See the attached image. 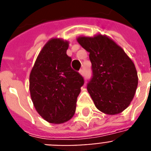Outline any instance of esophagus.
<instances>
[{"label":"esophagus","mask_w":151,"mask_h":151,"mask_svg":"<svg viewBox=\"0 0 151 151\" xmlns=\"http://www.w3.org/2000/svg\"><path fill=\"white\" fill-rule=\"evenodd\" d=\"M79 73H80V75H82V76H83V75L84 74V70L83 69L80 70V71H79Z\"/></svg>","instance_id":"esophagus-1"}]
</instances>
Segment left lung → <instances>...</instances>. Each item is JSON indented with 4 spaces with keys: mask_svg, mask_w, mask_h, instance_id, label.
<instances>
[{
    "mask_svg": "<svg viewBox=\"0 0 151 151\" xmlns=\"http://www.w3.org/2000/svg\"><path fill=\"white\" fill-rule=\"evenodd\" d=\"M77 42L90 52L93 76L87 91L96 108L108 115L123 112L132 101L138 86L133 61L108 36H80Z\"/></svg>",
    "mask_w": 151,
    "mask_h": 151,
    "instance_id": "1",
    "label": "left lung"
}]
</instances>
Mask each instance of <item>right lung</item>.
<instances>
[{
	"mask_svg": "<svg viewBox=\"0 0 151 151\" xmlns=\"http://www.w3.org/2000/svg\"><path fill=\"white\" fill-rule=\"evenodd\" d=\"M68 42L51 38L39 52L30 74V93L36 111L52 124H63L74 116L84 80L71 67Z\"/></svg>",
	"mask_w": 151,
	"mask_h": 151,
	"instance_id": "add662e5",
	"label": "right lung"
}]
</instances>
